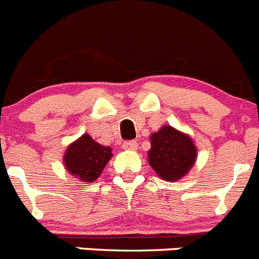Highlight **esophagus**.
I'll list each match as a JSON object with an SVG mask.
<instances>
[{
	"instance_id": "34e87169",
	"label": "esophagus",
	"mask_w": 259,
	"mask_h": 259,
	"mask_svg": "<svg viewBox=\"0 0 259 259\" xmlns=\"http://www.w3.org/2000/svg\"><path fill=\"white\" fill-rule=\"evenodd\" d=\"M122 148L125 151H135L138 148V143L135 141H129V142H124L122 143Z\"/></svg>"
}]
</instances>
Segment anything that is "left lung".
Returning <instances> with one entry per match:
<instances>
[{
	"label": "left lung",
	"mask_w": 259,
	"mask_h": 259,
	"mask_svg": "<svg viewBox=\"0 0 259 259\" xmlns=\"http://www.w3.org/2000/svg\"><path fill=\"white\" fill-rule=\"evenodd\" d=\"M197 161V147L185 133L163 125L151 135L148 163L163 180L176 181L184 178Z\"/></svg>",
	"instance_id": "obj_1"
}]
</instances>
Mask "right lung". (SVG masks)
<instances>
[{
    "label": "right lung",
    "instance_id": "right-lung-1",
    "mask_svg": "<svg viewBox=\"0 0 259 259\" xmlns=\"http://www.w3.org/2000/svg\"><path fill=\"white\" fill-rule=\"evenodd\" d=\"M112 158L111 147L101 146L89 134L72 142L64 154V166L70 175L83 183H93Z\"/></svg>",
    "mask_w": 259,
    "mask_h": 259
}]
</instances>
